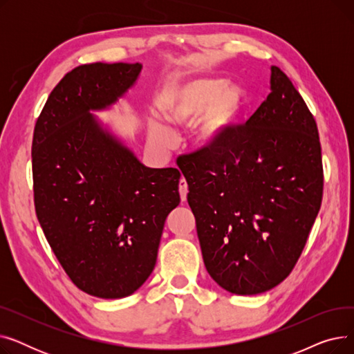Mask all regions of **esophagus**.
<instances>
[{
  "label": "esophagus",
  "instance_id": "obj_1",
  "mask_svg": "<svg viewBox=\"0 0 354 354\" xmlns=\"http://www.w3.org/2000/svg\"><path fill=\"white\" fill-rule=\"evenodd\" d=\"M179 195H180L182 202L187 201V196H188V183H187V180H185L183 178L179 180Z\"/></svg>",
  "mask_w": 354,
  "mask_h": 354
}]
</instances>
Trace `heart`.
<instances>
[{"instance_id":"b5f03b06","label":"heart","mask_w":354,"mask_h":354,"mask_svg":"<svg viewBox=\"0 0 354 354\" xmlns=\"http://www.w3.org/2000/svg\"><path fill=\"white\" fill-rule=\"evenodd\" d=\"M212 79H196L174 87L160 104L163 119L172 127H192L199 149H211L221 139L239 109V96L232 88H221ZM147 140L160 152L176 143L172 129L156 119L147 122Z\"/></svg>"}]
</instances>
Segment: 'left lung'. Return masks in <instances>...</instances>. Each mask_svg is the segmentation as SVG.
Masks as SVG:
<instances>
[{
  "label": "left lung",
  "mask_w": 354,
  "mask_h": 354,
  "mask_svg": "<svg viewBox=\"0 0 354 354\" xmlns=\"http://www.w3.org/2000/svg\"><path fill=\"white\" fill-rule=\"evenodd\" d=\"M270 90L245 124L179 165L203 264L219 287L238 295L286 280L322 205L317 124L275 66Z\"/></svg>",
  "instance_id": "1"
}]
</instances>
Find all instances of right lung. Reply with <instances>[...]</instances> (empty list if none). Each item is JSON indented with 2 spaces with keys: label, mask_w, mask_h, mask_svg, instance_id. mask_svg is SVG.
<instances>
[{
  "label": "right lung",
  "mask_w": 354,
  "mask_h": 354,
  "mask_svg": "<svg viewBox=\"0 0 354 354\" xmlns=\"http://www.w3.org/2000/svg\"><path fill=\"white\" fill-rule=\"evenodd\" d=\"M140 71V63L76 67L34 127L37 218L70 280L99 299H123L143 286L166 216L180 202L178 169L145 166L93 115L118 103Z\"/></svg>",
  "instance_id": "right-lung-1"
}]
</instances>
